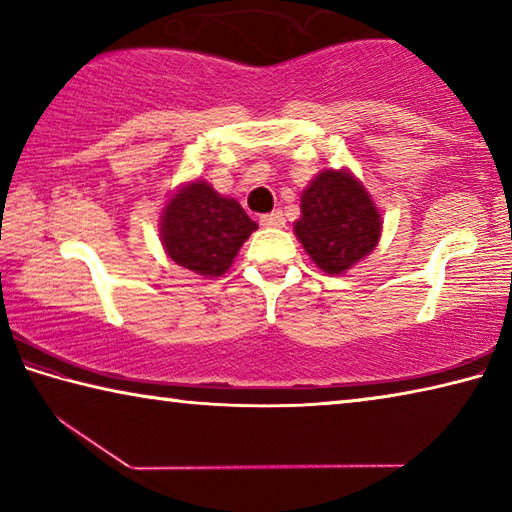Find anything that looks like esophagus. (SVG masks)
Returning a JSON list of instances; mask_svg holds the SVG:
<instances>
[{
	"label": "esophagus",
	"instance_id": "esophagus-1",
	"mask_svg": "<svg viewBox=\"0 0 512 512\" xmlns=\"http://www.w3.org/2000/svg\"><path fill=\"white\" fill-rule=\"evenodd\" d=\"M259 223H262L264 228H282V225H284V214L280 210H275L271 214H264L262 219H259Z\"/></svg>",
	"mask_w": 512,
	"mask_h": 512
}]
</instances>
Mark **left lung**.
<instances>
[{"instance_id":"obj_1","label":"left lung","mask_w":512,"mask_h":512,"mask_svg":"<svg viewBox=\"0 0 512 512\" xmlns=\"http://www.w3.org/2000/svg\"><path fill=\"white\" fill-rule=\"evenodd\" d=\"M381 225V212L368 189L343 167L323 169L305 187L293 232L320 271L343 275L375 250Z\"/></svg>"}]
</instances>
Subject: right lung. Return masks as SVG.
<instances>
[{
    "mask_svg": "<svg viewBox=\"0 0 512 512\" xmlns=\"http://www.w3.org/2000/svg\"><path fill=\"white\" fill-rule=\"evenodd\" d=\"M160 241L178 266L203 277H221L257 223L239 201L221 196L203 178L189 180L160 212Z\"/></svg>",
    "mask_w": 512,
    "mask_h": 512,
    "instance_id": "1",
    "label": "right lung"
}]
</instances>
